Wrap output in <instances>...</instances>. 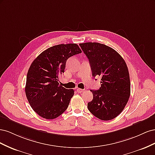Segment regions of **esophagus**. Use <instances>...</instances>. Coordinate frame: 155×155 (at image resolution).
I'll use <instances>...</instances> for the list:
<instances>
[{
	"instance_id": "esophagus-1",
	"label": "esophagus",
	"mask_w": 155,
	"mask_h": 155,
	"mask_svg": "<svg viewBox=\"0 0 155 155\" xmlns=\"http://www.w3.org/2000/svg\"><path fill=\"white\" fill-rule=\"evenodd\" d=\"M84 90H83V89H82V88H77V92H79V93H81Z\"/></svg>"
}]
</instances>
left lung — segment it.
Here are the masks:
<instances>
[{
	"label": "left lung",
	"instance_id": "left-lung-1",
	"mask_svg": "<svg viewBox=\"0 0 155 155\" xmlns=\"http://www.w3.org/2000/svg\"><path fill=\"white\" fill-rule=\"evenodd\" d=\"M88 59L92 76H100L99 90H91L93 99L87 108L96 118L110 120L118 116L127 104L130 83L127 66L116 50L98 43L79 44Z\"/></svg>",
	"mask_w": 155,
	"mask_h": 155
}]
</instances>
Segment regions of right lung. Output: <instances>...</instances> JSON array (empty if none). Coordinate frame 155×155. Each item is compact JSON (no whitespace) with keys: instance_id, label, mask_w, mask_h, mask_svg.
<instances>
[{"instance_id":"1","label":"right lung","mask_w":155,"mask_h":155,"mask_svg":"<svg viewBox=\"0 0 155 155\" xmlns=\"http://www.w3.org/2000/svg\"><path fill=\"white\" fill-rule=\"evenodd\" d=\"M81 53L77 44L58 45L43 51L34 59L28 71L26 96L31 108L42 118H58L67 110L74 94L59 83L67 59Z\"/></svg>"}]
</instances>
